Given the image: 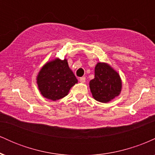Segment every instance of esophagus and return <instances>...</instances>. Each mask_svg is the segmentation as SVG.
<instances>
[{"label": "esophagus", "instance_id": "34e87169", "mask_svg": "<svg viewBox=\"0 0 155 155\" xmlns=\"http://www.w3.org/2000/svg\"><path fill=\"white\" fill-rule=\"evenodd\" d=\"M85 80H86V78H85V77H81L79 79V81L81 83H84L85 82Z\"/></svg>", "mask_w": 155, "mask_h": 155}]
</instances>
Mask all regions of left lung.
I'll return each mask as SVG.
<instances>
[{
	"label": "left lung",
	"instance_id": "obj_1",
	"mask_svg": "<svg viewBox=\"0 0 155 155\" xmlns=\"http://www.w3.org/2000/svg\"><path fill=\"white\" fill-rule=\"evenodd\" d=\"M120 74L106 63H97L95 68V78L90 81L93 98L101 103H108L120 95L122 90Z\"/></svg>",
	"mask_w": 155,
	"mask_h": 155
}]
</instances>
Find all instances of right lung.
<instances>
[{"label":"right lung","instance_id":"right-lung-1","mask_svg":"<svg viewBox=\"0 0 155 155\" xmlns=\"http://www.w3.org/2000/svg\"><path fill=\"white\" fill-rule=\"evenodd\" d=\"M36 80L41 94L53 101L65 97L70 89L78 82L67 59L59 58L47 62L38 72Z\"/></svg>","mask_w":155,"mask_h":155}]
</instances>
